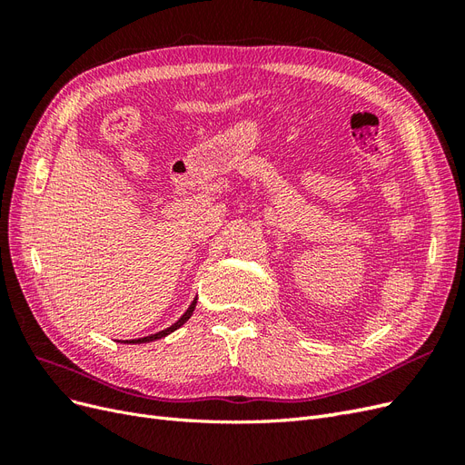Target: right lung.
<instances>
[{"label": "right lung", "instance_id": "add662e5", "mask_svg": "<svg viewBox=\"0 0 465 465\" xmlns=\"http://www.w3.org/2000/svg\"><path fill=\"white\" fill-rule=\"evenodd\" d=\"M195 302H198V299H193V302L190 304V308L188 311L184 312V316H182L178 322H174L171 328H166V330H163V331H157V333H153V335H145V337H139V340H132V341H125V343H145V341H154V340H161V337H164V335H168V333H173L174 330H178L182 323H184L190 316H192V312H193V308H195Z\"/></svg>", "mask_w": 465, "mask_h": 465}]
</instances>
